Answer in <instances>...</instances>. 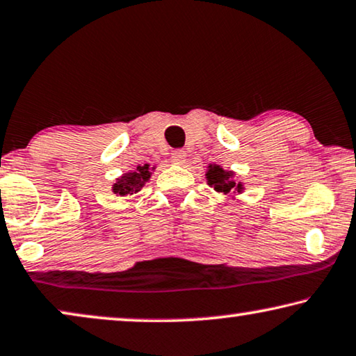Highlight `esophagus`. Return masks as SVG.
Here are the masks:
<instances>
[{"instance_id": "esophagus-1", "label": "esophagus", "mask_w": 356, "mask_h": 356, "mask_svg": "<svg viewBox=\"0 0 356 356\" xmlns=\"http://www.w3.org/2000/svg\"><path fill=\"white\" fill-rule=\"evenodd\" d=\"M171 161L174 164H179V166H182V164L187 161V153H185L184 149H176V152L171 153Z\"/></svg>"}]
</instances>
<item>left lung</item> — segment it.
<instances>
[{"mask_svg":"<svg viewBox=\"0 0 356 356\" xmlns=\"http://www.w3.org/2000/svg\"><path fill=\"white\" fill-rule=\"evenodd\" d=\"M207 182L209 187H213L218 193L222 195H240L243 193V182L237 180L234 171H229V169H224L219 164H209L207 169ZM235 198V197H232Z\"/></svg>","mask_w":356,"mask_h":356,"instance_id":"left-lung-1","label":"left lung"}]
</instances>
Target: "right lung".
<instances>
[{
	"label": "right lung",
	"instance_id": "obj_1",
	"mask_svg": "<svg viewBox=\"0 0 356 356\" xmlns=\"http://www.w3.org/2000/svg\"><path fill=\"white\" fill-rule=\"evenodd\" d=\"M156 166H149V164H140L134 169V171L124 172L121 177L116 179V184L113 185V193L116 197H129L140 192L143 188V185L148 182L149 177Z\"/></svg>",
	"mask_w": 356,
	"mask_h": 356
}]
</instances>
